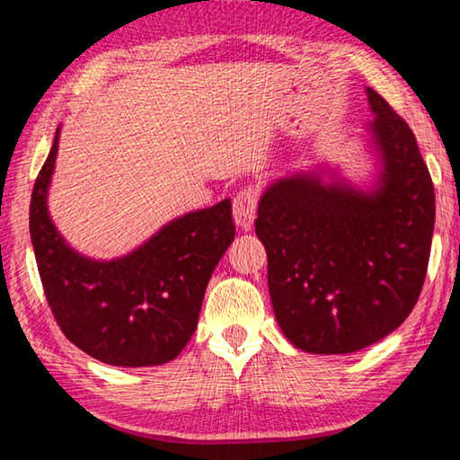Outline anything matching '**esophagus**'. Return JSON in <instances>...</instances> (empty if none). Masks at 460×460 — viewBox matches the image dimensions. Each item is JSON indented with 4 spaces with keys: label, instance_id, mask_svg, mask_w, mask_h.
<instances>
[{
    "label": "esophagus",
    "instance_id": "esophagus-1",
    "mask_svg": "<svg viewBox=\"0 0 460 460\" xmlns=\"http://www.w3.org/2000/svg\"><path fill=\"white\" fill-rule=\"evenodd\" d=\"M258 199L260 192L255 186H245V189H241L235 194V199H233V217H235L237 227L243 231L252 229L255 221V211H258Z\"/></svg>",
    "mask_w": 460,
    "mask_h": 460
}]
</instances>
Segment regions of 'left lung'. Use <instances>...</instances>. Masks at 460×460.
<instances>
[{
  "mask_svg": "<svg viewBox=\"0 0 460 460\" xmlns=\"http://www.w3.org/2000/svg\"><path fill=\"white\" fill-rule=\"evenodd\" d=\"M367 99L384 164L376 192L294 174L271 184L258 207L276 321L306 353H355L398 329L430 260V172L408 123L369 87Z\"/></svg>",
  "mask_w": 460,
  "mask_h": 460,
  "instance_id": "8db88e82",
  "label": "left lung"
}]
</instances>
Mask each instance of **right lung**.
Wrapping results in <instances>:
<instances>
[{
	"label": "right lung",
	"mask_w": 460,
	"mask_h": 460,
	"mask_svg": "<svg viewBox=\"0 0 460 460\" xmlns=\"http://www.w3.org/2000/svg\"><path fill=\"white\" fill-rule=\"evenodd\" d=\"M58 131L30 200V237L54 321L73 345L103 363L172 361L197 329L208 279L235 237L231 200L168 223L119 260L83 258L46 208Z\"/></svg>",
	"instance_id": "obj_1"
}]
</instances>
